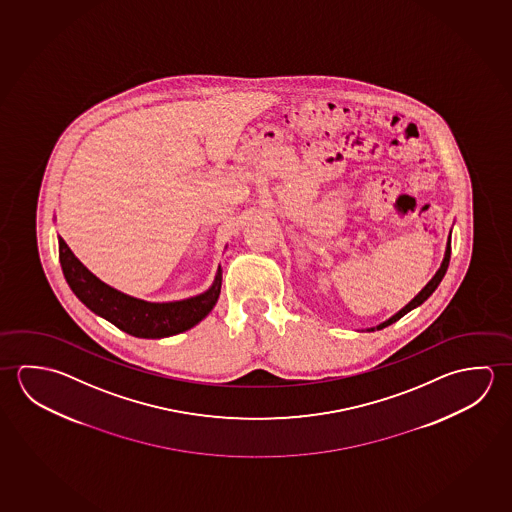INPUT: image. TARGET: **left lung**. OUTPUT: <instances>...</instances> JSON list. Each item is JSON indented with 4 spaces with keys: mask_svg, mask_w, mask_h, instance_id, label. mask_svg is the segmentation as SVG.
Masks as SVG:
<instances>
[{
    "mask_svg": "<svg viewBox=\"0 0 512 512\" xmlns=\"http://www.w3.org/2000/svg\"><path fill=\"white\" fill-rule=\"evenodd\" d=\"M450 256H451V236L448 238V245H446V254H444V260H442L441 269L437 270V274H435L434 278L430 279V283L419 292V294L410 301V303L403 308V310H399L394 317H390L389 321L383 322V324H380V326H376V330H382V328H387V326H390L392 322L399 321L403 315H407L410 310H414L416 306H419V304L425 303L426 299L430 297V295L434 294L435 288L439 286V283H441L442 278H444V274H446V270H448V265H450Z\"/></svg>",
    "mask_w": 512,
    "mask_h": 512,
    "instance_id": "left-lung-1",
    "label": "left lung"
}]
</instances>
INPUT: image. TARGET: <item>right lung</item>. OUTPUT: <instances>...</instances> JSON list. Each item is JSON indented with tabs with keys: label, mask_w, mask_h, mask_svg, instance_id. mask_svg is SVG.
I'll list each match as a JSON object with an SVG mask.
<instances>
[{
	"label": "right lung",
	"mask_w": 512,
	"mask_h": 512,
	"mask_svg": "<svg viewBox=\"0 0 512 512\" xmlns=\"http://www.w3.org/2000/svg\"><path fill=\"white\" fill-rule=\"evenodd\" d=\"M59 260L64 278L78 299L86 304L91 312L104 317L105 321L111 322L132 337H172L190 330L213 310L222 286V274L218 269L215 283L204 294L175 303H147L122 294L93 276L75 258V254L70 251V247L61 236Z\"/></svg>",
	"instance_id": "right-lung-1"
}]
</instances>
